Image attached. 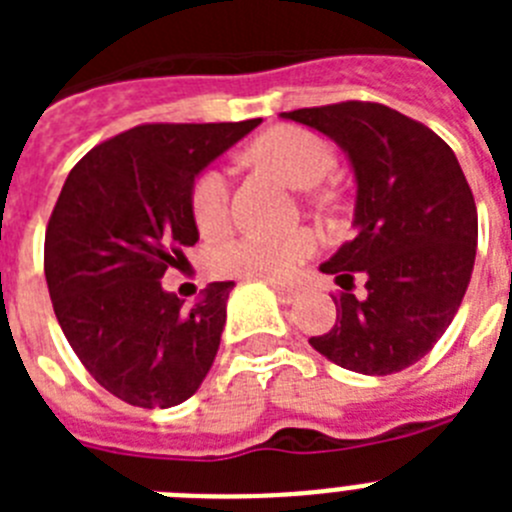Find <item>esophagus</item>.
<instances>
[{
  "instance_id": "1",
  "label": "esophagus",
  "mask_w": 512,
  "mask_h": 512,
  "mask_svg": "<svg viewBox=\"0 0 512 512\" xmlns=\"http://www.w3.org/2000/svg\"><path fill=\"white\" fill-rule=\"evenodd\" d=\"M274 292H277L279 302H284V305H292L300 297V292L295 287H282V284H274Z\"/></svg>"
}]
</instances>
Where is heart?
Wrapping results in <instances>:
<instances>
[{"mask_svg": "<svg viewBox=\"0 0 512 512\" xmlns=\"http://www.w3.org/2000/svg\"><path fill=\"white\" fill-rule=\"evenodd\" d=\"M251 156L277 171L295 189H312L336 166V156L323 138L302 128H277L261 135L251 146ZM230 184L223 169H207L192 187V215L200 233L215 235L228 220ZM315 251V238L305 230L287 235L248 233L223 243L212 256L220 274L251 279H287Z\"/></svg>", "mask_w": 512, "mask_h": 512, "instance_id": "obj_1", "label": "heart"}]
</instances>
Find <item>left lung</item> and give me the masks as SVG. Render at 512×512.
<instances>
[{"label":"left lung","mask_w":512,"mask_h":512,"mask_svg":"<svg viewBox=\"0 0 512 512\" xmlns=\"http://www.w3.org/2000/svg\"><path fill=\"white\" fill-rule=\"evenodd\" d=\"M318 130L354 171V238L325 264L341 297L336 325L310 346L356 374L384 377L423 359L446 333L469 287L477 207L451 151L433 130L377 102L282 112ZM367 279V295L350 292Z\"/></svg>","instance_id":"left-lung-1"}]
</instances>
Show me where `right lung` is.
<instances>
[{
  "label": "right lung",
  "instance_id": "obj_1",
  "mask_svg": "<svg viewBox=\"0 0 512 512\" xmlns=\"http://www.w3.org/2000/svg\"><path fill=\"white\" fill-rule=\"evenodd\" d=\"M259 122L138 125L66 176L45 230L53 312L89 374L130 405L174 408L210 372L235 282L184 307L161 279L200 241L197 176Z\"/></svg>",
  "mask_w": 512,
  "mask_h": 512
}]
</instances>
